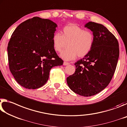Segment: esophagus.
<instances>
[{
	"mask_svg": "<svg viewBox=\"0 0 127 127\" xmlns=\"http://www.w3.org/2000/svg\"><path fill=\"white\" fill-rule=\"evenodd\" d=\"M69 64H70L69 62H65V61H64V65H65V66H66V65H69Z\"/></svg>",
	"mask_w": 127,
	"mask_h": 127,
	"instance_id": "34e87169",
	"label": "esophagus"
}]
</instances>
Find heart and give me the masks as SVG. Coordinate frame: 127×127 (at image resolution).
Returning <instances> with one entry per match:
<instances>
[{"instance_id": "obj_1", "label": "heart", "mask_w": 127, "mask_h": 127, "mask_svg": "<svg viewBox=\"0 0 127 127\" xmlns=\"http://www.w3.org/2000/svg\"><path fill=\"white\" fill-rule=\"evenodd\" d=\"M95 43L93 33L74 25H70L62 29L61 34L56 32L52 36L54 49L60 52L65 60H72L78 57H84L91 52Z\"/></svg>"}]
</instances>
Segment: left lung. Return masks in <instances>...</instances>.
I'll return each instance as SVG.
<instances>
[{"label": "left lung", "instance_id": "8db88e82", "mask_svg": "<svg viewBox=\"0 0 127 127\" xmlns=\"http://www.w3.org/2000/svg\"><path fill=\"white\" fill-rule=\"evenodd\" d=\"M85 27L93 32L94 45L88 55L75 63V72L67 78V83L76 94L89 97L100 92L111 82L119 48L117 39L102 25L89 22Z\"/></svg>", "mask_w": 127, "mask_h": 127}]
</instances>
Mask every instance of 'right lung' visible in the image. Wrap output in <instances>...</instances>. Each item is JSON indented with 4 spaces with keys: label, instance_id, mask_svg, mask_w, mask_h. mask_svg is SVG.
Instances as JSON below:
<instances>
[{
    "label": "right lung",
    "instance_id": "right-lung-1",
    "mask_svg": "<svg viewBox=\"0 0 127 127\" xmlns=\"http://www.w3.org/2000/svg\"><path fill=\"white\" fill-rule=\"evenodd\" d=\"M57 26L51 20L34 17L20 24L12 34L7 47L9 67L22 87L40 88L48 80L51 68L63 64L52 44Z\"/></svg>",
    "mask_w": 127,
    "mask_h": 127
}]
</instances>
